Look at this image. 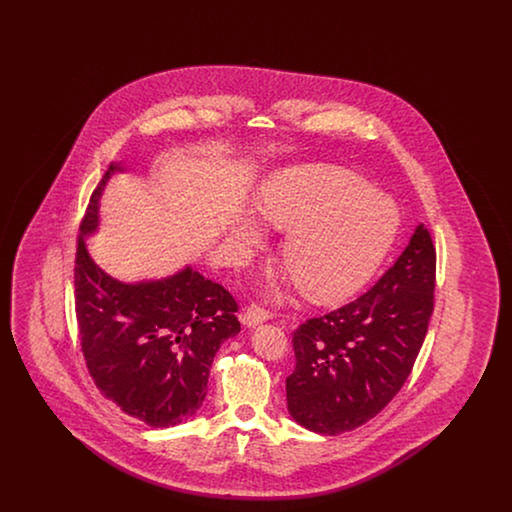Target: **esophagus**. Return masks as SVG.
I'll use <instances>...</instances> for the list:
<instances>
[{"mask_svg":"<svg viewBox=\"0 0 512 512\" xmlns=\"http://www.w3.org/2000/svg\"><path fill=\"white\" fill-rule=\"evenodd\" d=\"M240 320H242V324L247 326V328H255V326H259V324H263L265 320H268V313L259 305H249L244 313L240 315Z\"/></svg>","mask_w":512,"mask_h":512,"instance_id":"obj_1","label":"esophagus"}]
</instances>
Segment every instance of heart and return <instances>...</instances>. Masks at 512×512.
<instances>
[{
    "instance_id": "obj_1",
    "label": "heart",
    "mask_w": 512,
    "mask_h": 512,
    "mask_svg": "<svg viewBox=\"0 0 512 512\" xmlns=\"http://www.w3.org/2000/svg\"><path fill=\"white\" fill-rule=\"evenodd\" d=\"M261 219L290 228L280 249L282 265L305 297L334 303L361 288L388 253L395 209L355 172L297 167L276 176L257 199ZM236 238L261 242L257 222L244 219Z\"/></svg>"
}]
</instances>
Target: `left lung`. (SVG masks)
Listing matches in <instances>:
<instances>
[{
    "label": "left lung",
    "mask_w": 512,
    "mask_h": 512,
    "mask_svg": "<svg viewBox=\"0 0 512 512\" xmlns=\"http://www.w3.org/2000/svg\"><path fill=\"white\" fill-rule=\"evenodd\" d=\"M436 247L424 224L361 297L293 332L288 411L303 428L338 436L380 413L413 370L434 311Z\"/></svg>",
    "instance_id": "obj_1"
}]
</instances>
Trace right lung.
Returning <instances> with one entry per match:
<instances>
[{"instance_id": "right-lung-1", "label": "right lung", "mask_w": 512, "mask_h": 512, "mask_svg": "<svg viewBox=\"0 0 512 512\" xmlns=\"http://www.w3.org/2000/svg\"><path fill=\"white\" fill-rule=\"evenodd\" d=\"M122 171L109 165L80 222L74 305L86 366L101 395L151 428L197 413L220 345L240 332L238 303L194 268L124 284L92 261L86 236L99 224V197Z\"/></svg>"}]
</instances>
